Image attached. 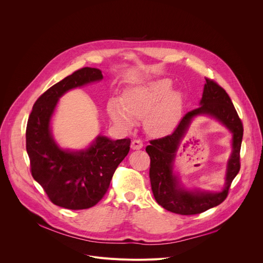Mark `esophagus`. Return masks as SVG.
<instances>
[{
    "label": "esophagus",
    "mask_w": 263,
    "mask_h": 263,
    "mask_svg": "<svg viewBox=\"0 0 263 263\" xmlns=\"http://www.w3.org/2000/svg\"><path fill=\"white\" fill-rule=\"evenodd\" d=\"M143 146V143L140 139H134L132 142H131V147L133 149H139Z\"/></svg>",
    "instance_id": "esophagus-1"
}]
</instances>
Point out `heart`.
I'll return each mask as SVG.
<instances>
[{
	"instance_id": "1",
	"label": "heart",
	"mask_w": 263,
	"mask_h": 263,
	"mask_svg": "<svg viewBox=\"0 0 263 263\" xmlns=\"http://www.w3.org/2000/svg\"><path fill=\"white\" fill-rule=\"evenodd\" d=\"M170 79H159L125 91L122 105L111 103L109 115L115 123L131 127L134 119H145V129L154 135H166L176 127L182 107L181 96L171 92Z\"/></svg>"
}]
</instances>
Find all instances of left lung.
<instances>
[{
  "instance_id": "8db88e82",
  "label": "left lung",
  "mask_w": 263,
  "mask_h": 263,
  "mask_svg": "<svg viewBox=\"0 0 263 263\" xmlns=\"http://www.w3.org/2000/svg\"><path fill=\"white\" fill-rule=\"evenodd\" d=\"M200 105V107L187 112L172 134L149 140V145L145 147V151L151 159L149 181L156 202L164 209L181 215L199 214L222 203L229 194L233 179L240 170V147L243 126L230 97L215 81L206 78ZM201 114L215 117L234 134V151L229 162L227 183L220 193L186 191L178 184L176 176L172 174L176 148L188 129L191 120Z\"/></svg>"
}]
</instances>
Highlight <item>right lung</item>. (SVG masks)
Returning a JSON list of instances; mask_svg holds the SVG:
<instances>
[{
  "label": "right lung",
  "instance_id": "obj_1",
  "mask_svg": "<svg viewBox=\"0 0 263 263\" xmlns=\"http://www.w3.org/2000/svg\"><path fill=\"white\" fill-rule=\"evenodd\" d=\"M102 79L99 68L73 71L36 100L28 120L26 148L32 177L53 204L66 209L81 210L98 204L130 151L129 138L98 136L88 148L73 152L60 148L53 139L50 122L59 98L71 88Z\"/></svg>",
  "mask_w": 263,
  "mask_h": 263
}]
</instances>
